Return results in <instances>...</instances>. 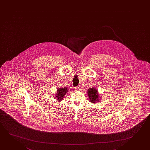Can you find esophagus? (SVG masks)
<instances>
[{
    "label": "esophagus",
    "mask_w": 150,
    "mask_h": 150,
    "mask_svg": "<svg viewBox=\"0 0 150 150\" xmlns=\"http://www.w3.org/2000/svg\"><path fill=\"white\" fill-rule=\"evenodd\" d=\"M74 89H75V90H80V88H79V86H77V87H75Z\"/></svg>",
    "instance_id": "1"
}]
</instances>
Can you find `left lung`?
I'll return each mask as SVG.
<instances>
[{"instance_id": "left-lung-1", "label": "left lung", "mask_w": 150, "mask_h": 150, "mask_svg": "<svg viewBox=\"0 0 150 150\" xmlns=\"http://www.w3.org/2000/svg\"><path fill=\"white\" fill-rule=\"evenodd\" d=\"M88 94L89 100L92 103H97L100 101V97L98 90H96L95 88H89L88 90Z\"/></svg>"}]
</instances>
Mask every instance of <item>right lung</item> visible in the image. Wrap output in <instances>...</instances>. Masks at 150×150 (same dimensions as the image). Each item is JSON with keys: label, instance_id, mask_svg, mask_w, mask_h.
Returning a JSON list of instances; mask_svg holds the SVG:
<instances>
[{"label": "right lung", "instance_id": "obj_1", "mask_svg": "<svg viewBox=\"0 0 150 150\" xmlns=\"http://www.w3.org/2000/svg\"><path fill=\"white\" fill-rule=\"evenodd\" d=\"M68 90L65 87L64 88H59L57 89V93H56V98L58 101L62 100L63 98L65 96V94L67 93Z\"/></svg>", "mask_w": 150, "mask_h": 150}]
</instances>
